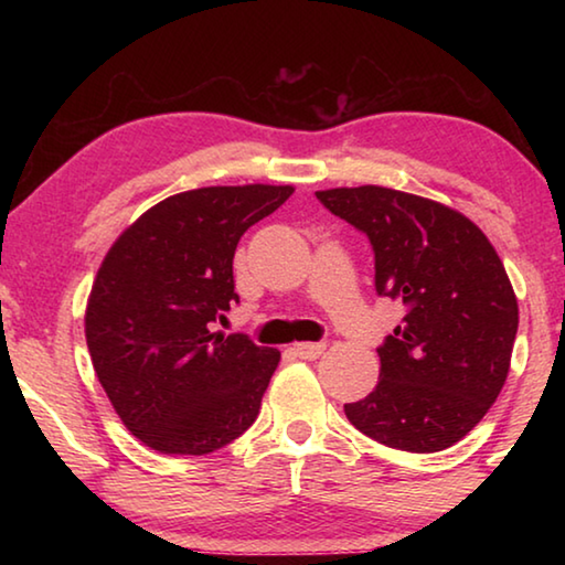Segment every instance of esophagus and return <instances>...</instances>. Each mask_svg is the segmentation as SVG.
<instances>
[{"label":"esophagus","mask_w":565,"mask_h":565,"mask_svg":"<svg viewBox=\"0 0 565 565\" xmlns=\"http://www.w3.org/2000/svg\"><path fill=\"white\" fill-rule=\"evenodd\" d=\"M291 351H294L299 359L313 361V359H319L323 351H327V343H294Z\"/></svg>","instance_id":"obj_1"}]
</instances>
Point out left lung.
Returning <instances> with one entry per match:
<instances>
[{
	"label": "left lung",
	"instance_id": "obj_1",
	"mask_svg": "<svg viewBox=\"0 0 565 565\" xmlns=\"http://www.w3.org/2000/svg\"><path fill=\"white\" fill-rule=\"evenodd\" d=\"M369 236L376 291L406 317L379 349V384L347 404L361 434L388 448L454 446L499 398L519 331V301L493 244L456 209L366 184L317 191Z\"/></svg>",
	"mask_w": 565,
	"mask_h": 565
}]
</instances>
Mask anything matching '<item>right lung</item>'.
Segmentation results:
<instances>
[{
    "label": "right lung",
    "mask_w": 565,
    "mask_h": 565,
    "mask_svg": "<svg viewBox=\"0 0 565 565\" xmlns=\"http://www.w3.org/2000/svg\"><path fill=\"white\" fill-rule=\"evenodd\" d=\"M294 186H202L164 199L104 256L84 313L89 356L121 424L169 456H204L259 416L281 353L212 331L234 294V252Z\"/></svg>",
    "instance_id": "add662e5"
}]
</instances>
